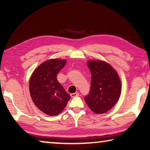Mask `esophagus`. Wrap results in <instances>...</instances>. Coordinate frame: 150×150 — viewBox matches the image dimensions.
I'll use <instances>...</instances> for the list:
<instances>
[{
	"label": "esophagus",
	"mask_w": 150,
	"mask_h": 150,
	"mask_svg": "<svg viewBox=\"0 0 150 150\" xmlns=\"http://www.w3.org/2000/svg\"><path fill=\"white\" fill-rule=\"evenodd\" d=\"M78 96H79V93L78 92H75V93H71V98H74V97Z\"/></svg>",
	"instance_id": "34e87169"
}]
</instances>
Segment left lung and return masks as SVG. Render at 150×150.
<instances>
[{
  "mask_svg": "<svg viewBox=\"0 0 150 150\" xmlns=\"http://www.w3.org/2000/svg\"><path fill=\"white\" fill-rule=\"evenodd\" d=\"M92 75L89 94L84 100L90 110L103 114L110 110L118 102L121 94L122 84L118 73L106 62L88 61Z\"/></svg>",
  "mask_w": 150,
  "mask_h": 150,
  "instance_id": "left-lung-1",
  "label": "left lung"
}]
</instances>
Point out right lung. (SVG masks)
<instances>
[{
    "mask_svg": "<svg viewBox=\"0 0 150 150\" xmlns=\"http://www.w3.org/2000/svg\"><path fill=\"white\" fill-rule=\"evenodd\" d=\"M66 63V60L58 58L45 61L30 78L29 90L32 101L40 110L49 116L59 114L71 98L57 78Z\"/></svg>",
    "mask_w": 150,
    "mask_h": 150,
    "instance_id": "obj_1",
    "label": "right lung"
}]
</instances>
